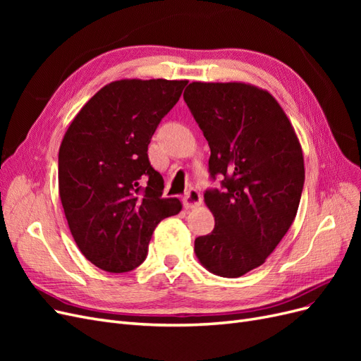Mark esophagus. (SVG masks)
<instances>
[{
    "mask_svg": "<svg viewBox=\"0 0 361 361\" xmlns=\"http://www.w3.org/2000/svg\"><path fill=\"white\" fill-rule=\"evenodd\" d=\"M202 200L203 199H202V195L197 190H190L187 194L183 195V199H182L185 209H194V207H197V206L202 204Z\"/></svg>",
    "mask_w": 361,
    "mask_h": 361,
    "instance_id": "esophagus-1",
    "label": "esophagus"
}]
</instances>
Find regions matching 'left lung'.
Returning <instances> with one entry per match:
<instances>
[{"label": "left lung", "instance_id": "8db88e82", "mask_svg": "<svg viewBox=\"0 0 361 361\" xmlns=\"http://www.w3.org/2000/svg\"><path fill=\"white\" fill-rule=\"evenodd\" d=\"M183 99L209 145L211 176H224L223 190L204 192L215 227L195 238V256L215 276L241 277L264 264L297 215L300 140L276 97L253 84L194 81Z\"/></svg>", "mask_w": 361, "mask_h": 361}]
</instances>
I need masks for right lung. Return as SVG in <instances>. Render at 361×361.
<instances>
[{"label": "right lung", "mask_w": 361, "mask_h": 361, "mask_svg": "<svg viewBox=\"0 0 361 361\" xmlns=\"http://www.w3.org/2000/svg\"><path fill=\"white\" fill-rule=\"evenodd\" d=\"M187 80L104 85L71 122L59 150V192L76 245L106 272L143 264L157 224L182 209L164 199L147 146Z\"/></svg>", "instance_id": "add662e5"}]
</instances>
